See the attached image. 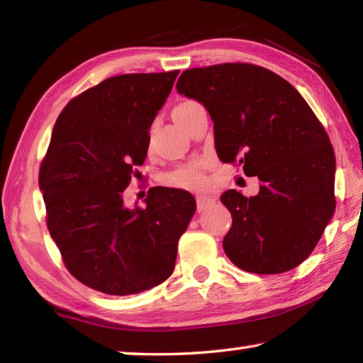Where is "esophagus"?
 Segmentation results:
<instances>
[{
    "instance_id": "34e87169",
    "label": "esophagus",
    "mask_w": 363,
    "mask_h": 363,
    "mask_svg": "<svg viewBox=\"0 0 363 363\" xmlns=\"http://www.w3.org/2000/svg\"><path fill=\"white\" fill-rule=\"evenodd\" d=\"M214 203V196L210 194H200L196 195V206H199V210H206L208 206Z\"/></svg>"
}]
</instances>
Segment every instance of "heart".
<instances>
[{"label":"heart","instance_id":"obj_1","mask_svg":"<svg viewBox=\"0 0 363 363\" xmlns=\"http://www.w3.org/2000/svg\"><path fill=\"white\" fill-rule=\"evenodd\" d=\"M195 102H182L173 110L174 120L179 118L182 112H186L189 107H192ZM168 182L173 184V186H181V187H199L203 184V174H201V163L196 162L192 164H187L181 169H177L176 173L168 176Z\"/></svg>","mask_w":363,"mask_h":363}]
</instances>
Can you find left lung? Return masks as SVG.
Returning a JSON list of instances; mask_svg holds the SVG:
<instances>
[{
    "label": "left lung",
    "mask_w": 363,
    "mask_h": 363,
    "mask_svg": "<svg viewBox=\"0 0 363 363\" xmlns=\"http://www.w3.org/2000/svg\"><path fill=\"white\" fill-rule=\"evenodd\" d=\"M176 89L208 110L219 160L259 179L250 199L235 189L220 195L232 214L225 255L253 274L299 266L335 213L336 173L328 134L303 96L251 64L186 70Z\"/></svg>",
    "instance_id": "obj_1"
}]
</instances>
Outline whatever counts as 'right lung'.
Wrapping results in <instances>:
<instances>
[{
	"instance_id": "obj_1",
	"label": "right lung",
	"mask_w": 363,
	"mask_h": 363,
	"mask_svg": "<svg viewBox=\"0 0 363 363\" xmlns=\"http://www.w3.org/2000/svg\"><path fill=\"white\" fill-rule=\"evenodd\" d=\"M179 72L104 79L72 99L40 168L48 229L70 274L93 290L128 296L174 270L177 242L195 214L187 190L153 187L145 206L123 190L144 164L150 126Z\"/></svg>"
}]
</instances>
